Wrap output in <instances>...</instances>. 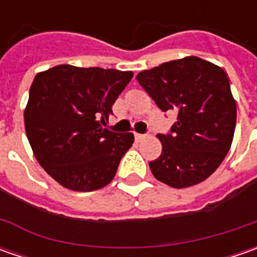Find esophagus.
I'll use <instances>...</instances> for the list:
<instances>
[{"label": "esophagus", "mask_w": 257, "mask_h": 257, "mask_svg": "<svg viewBox=\"0 0 257 257\" xmlns=\"http://www.w3.org/2000/svg\"><path fill=\"white\" fill-rule=\"evenodd\" d=\"M134 137H136V140H139V142H140V140H143V139H146L147 136H146V134L136 133V134H134Z\"/></svg>", "instance_id": "esophagus-1"}]
</instances>
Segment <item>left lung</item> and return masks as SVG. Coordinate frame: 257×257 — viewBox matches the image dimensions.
Listing matches in <instances>:
<instances>
[{
    "instance_id": "obj_1",
    "label": "left lung",
    "mask_w": 257,
    "mask_h": 257,
    "mask_svg": "<svg viewBox=\"0 0 257 257\" xmlns=\"http://www.w3.org/2000/svg\"><path fill=\"white\" fill-rule=\"evenodd\" d=\"M162 111H176L170 133L159 134L163 150L150 162L153 176L176 189L206 180L232 146L236 101L229 77L199 57H184L137 74Z\"/></svg>"
}]
</instances>
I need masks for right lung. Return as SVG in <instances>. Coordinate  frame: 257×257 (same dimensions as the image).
<instances>
[{"label": "right lung", "instance_id": "obj_1", "mask_svg": "<svg viewBox=\"0 0 257 257\" xmlns=\"http://www.w3.org/2000/svg\"><path fill=\"white\" fill-rule=\"evenodd\" d=\"M132 78V71L68 64L35 75L25 133L38 163L65 189L93 192L114 179L134 136L104 125Z\"/></svg>", "mask_w": 257, "mask_h": 257}]
</instances>
